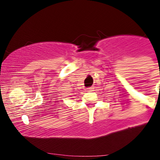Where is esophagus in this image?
<instances>
[{
	"mask_svg": "<svg viewBox=\"0 0 160 160\" xmlns=\"http://www.w3.org/2000/svg\"><path fill=\"white\" fill-rule=\"evenodd\" d=\"M87 90H88V92L93 91V87H90V88H87Z\"/></svg>",
	"mask_w": 160,
	"mask_h": 160,
	"instance_id": "34e87169",
	"label": "esophagus"
}]
</instances>
